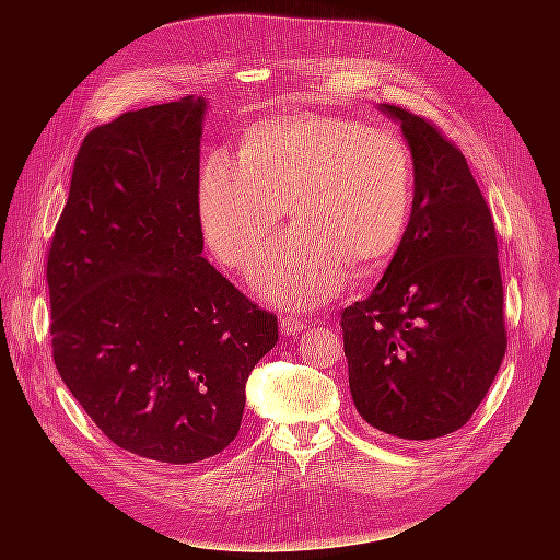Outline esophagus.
<instances>
[{
  "mask_svg": "<svg viewBox=\"0 0 560 560\" xmlns=\"http://www.w3.org/2000/svg\"><path fill=\"white\" fill-rule=\"evenodd\" d=\"M306 327H308L306 319H299V317H280V329H282V334H287V336L301 334Z\"/></svg>",
  "mask_w": 560,
  "mask_h": 560,
  "instance_id": "1",
  "label": "esophagus"
}]
</instances>
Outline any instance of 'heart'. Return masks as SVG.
<instances>
[{
  "label": "heart",
  "instance_id": "b5f03b06",
  "mask_svg": "<svg viewBox=\"0 0 560 560\" xmlns=\"http://www.w3.org/2000/svg\"><path fill=\"white\" fill-rule=\"evenodd\" d=\"M196 206L208 245L245 270L259 257L282 208L294 229L266 249L254 290L290 308L317 306L341 290L348 266L393 252L413 206V163L399 135L338 116L261 121L241 154L202 161Z\"/></svg>",
  "mask_w": 560,
  "mask_h": 560
}]
</instances>
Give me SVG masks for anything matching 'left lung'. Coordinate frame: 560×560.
<instances>
[{
  "instance_id": "8db88e82",
  "label": "left lung",
  "mask_w": 560,
  "mask_h": 560,
  "mask_svg": "<svg viewBox=\"0 0 560 560\" xmlns=\"http://www.w3.org/2000/svg\"><path fill=\"white\" fill-rule=\"evenodd\" d=\"M413 159L409 226L376 290L341 315L354 409L395 439L460 430L506 350L493 217L469 165L442 130L401 107Z\"/></svg>"
}]
</instances>
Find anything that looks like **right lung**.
Wrapping results in <instances>:
<instances>
[{"label": "right lung", "mask_w": 560, "mask_h": 560, "mask_svg": "<svg viewBox=\"0 0 560 560\" xmlns=\"http://www.w3.org/2000/svg\"><path fill=\"white\" fill-rule=\"evenodd\" d=\"M206 97L126 112L74 161L48 249L54 362L116 446L167 465L222 453L278 317L200 257Z\"/></svg>", "instance_id": "1"}]
</instances>
